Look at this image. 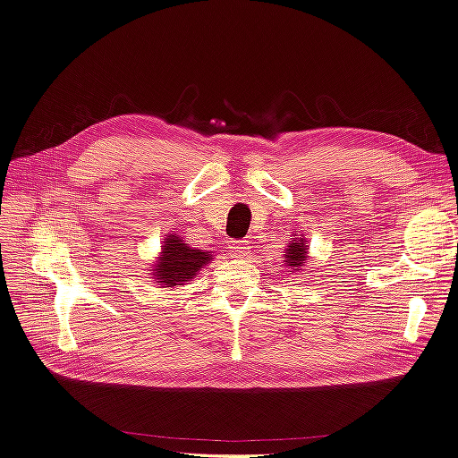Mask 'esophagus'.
Returning a JSON list of instances; mask_svg holds the SVG:
<instances>
[{
  "label": "esophagus",
  "instance_id": "1",
  "mask_svg": "<svg viewBox=\"0 0 458 458\" xmlns=\"http://www.w3.org/2000/svg\"><path fill=\"white\" fill-rule=\"evenodd\" d=\"M230 255L233 259H250L251 257V247L247 242H232Z\"/></svg>",
  "mask_w": 458,
  "mask_h": 458
}]
</instances>
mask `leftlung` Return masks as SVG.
I'll use <instances>...</instances> for the list:
<instances>
[{"mask_svg": "<svg viewBox=\"0 0 458 458\" xmlns=\"http://www.w3.org/2000/svg\"><path fill=\"white\" fill-rule=\"evenodd\" d=\"M307 250L309 245L305 243L303 238H293L292 243H287L285 247V255H284V263L293 270H301L299 267H303V263H307Z\"/></svg>", "mask_w": 458, "mask_h": 458, "instance_id": "left-lung-1", "label": "left lung"}]
</instances>
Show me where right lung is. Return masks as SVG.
Here are the masks:
<instances>
[{
  "label": "right lung",
  "instance_id": "right-lung-1",
  "mask_svg": "<svg viewBox=\"0 0 458 458\" xmlns=\"http://www.w3.org/2000/svg\"><path fill=\"white\" fill-rule=\"evenodd\" d=\"M161 257L153 265V278L161 284V287H174L190 282L198 272L213 260L211 251L193 250L184 240L174 236H166Z\"/></svg>",
  "mask_w": 458,
  "mask_h": 458
}]
</instances>
